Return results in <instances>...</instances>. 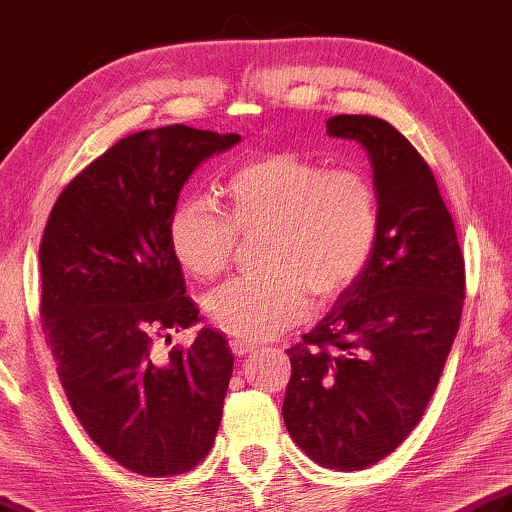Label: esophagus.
I'll return each mask as SVG.
<instances>
[{
    "mask_svg": "<svg viewBox=\"0 0 512 512\" xmlns=\"http://www.w3.org/2000/svg\"><path fill=\"white\" fill-rule=\"evenodd\" d=\"M259 346L253 342H244V339H230V350H233V355L237 357H246V355H253Z\"/></svg>",
    "mask_w": 512,
    "mask_h": 512,
    "instance_id": "34e87169",
    "label": "esophagus"
}]
</instances>
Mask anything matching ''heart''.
<instances>
[{"instance_id": "heart-1", "label": "heart", "mask_w": 512, "mask_h": 512, "mask_svg": "<svg viewBox=\"0 0 512 512\" xmlns=\"http://www.w3.org/2000/svg\"><path fill=\"white\" fill-rule=\"evenodd\" d=\"M228 208L186 197L168 235L190 275H222L239 235L264 237L266 275L239 277L208 297L210 322L242 339H266L344 295L364 273L379 235V204L359 170H330L297 153H270L239 164L226 184Z\"/></svg>"}]
</instances>
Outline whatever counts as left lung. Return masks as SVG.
I'll list each match as a JSON object with an SVG mask.
<instances>
[{"mask_svg": "<svg viewBox=\"0 0 512 512\" xmlns=\"http://www.w3.org/2000/svg\"><path fill=\"white\" fill-rule=\"evenodd\" d=\"M373 164L379 235L364 273L288 348L282 406L293 442L324 468L362 470L410 435L442 377L464 306V257L433 170L384 119L337 115Z\"/></svg>", "mask_w": 512, "mask_h": 512, "instance_id": "obj_1", "label": "left lung"}]
</instances>
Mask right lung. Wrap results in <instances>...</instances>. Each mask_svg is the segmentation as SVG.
Listing matches in <instances>:
<instances>
[{"instance_id":"1","label":"right lung","mask_w":512,"mask_h":512,"mask_svg":"<svg viewBox=\"0 0 512 512\" xmlns=\"http://www.w3.org/2000/svg\"><path fill=\"white\" fill-rule=\"evenodd\" d=\"M239 139L184 124L128 135L75 175L46 222L39 313L59 382L88 437L137 475L188 473L222 424L226 337L202 328L166 357L153 344L199 322L168 235L179 190Z\"/></svg>"}]
</instances>
